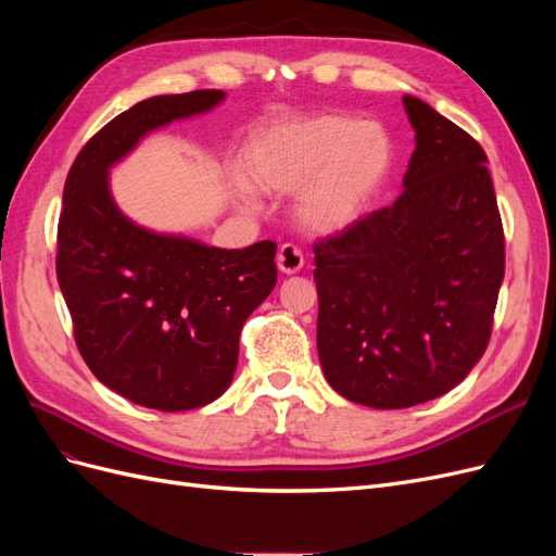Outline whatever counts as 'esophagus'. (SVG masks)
<instances>
[{"label":"esophagus","mask_w":556,"mask_h":556,"mask_svg":"<svg viewBox=\"0 0 556 556\" xmlns=\"http://www.w3.org/2000/svg\"><path fill=\"white\" fill-rule=\"evenodd\" d=\"M301 266H304V252L301 248H296L294 243H282L278 250V268L282 274H296L301 271Z\"/></svg>","instance_id":"34e87169"}]
</instances>
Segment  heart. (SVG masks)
<instances>
[{"label":"heart","instance_id":"heart-1","mask_svg":"<svg viewBox=\"0 0 556 556\" xmlns=\"http://www.w3.org/2000/svg\"><path fill=\"white\" fill-rule=\"evenodd\" d=\"M252 182L268 192L306 185L299 215L315 231H339L371 204L392 169V141L378 123L319 113L264 129L245 150ZM248 192V185L239 182Z\"/></svg>","mask_w":556,"mask_h":556}]
</instances>
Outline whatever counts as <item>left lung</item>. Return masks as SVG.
<instances>
[{
    "mask_svg": "<svg viewBox=\"0 0 556 556\" xmlns=\"http://www.w3.org/2000/svg\"><path fill=\"white\" fill-rule=\"evenodd\" d=\"M415 150L394 204L313 245L317 355L336 392L410 408L459 384L490 345L506 239L482 146L403 97Z\"/></svg>",
    "mask_w": 556,
    "mask_h": 556,
    "instance_id": "1",
    "label": "left lung"
}]
</instances>
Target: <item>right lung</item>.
I'll return each instance as SVG.
<instances>
[{
	"label": "right lung",
	"mask_w": 556,
	"mask_h": 556,
	"mask_svg": "<svg viewBox=\"0 0 556 556\" xmlns=\"http://www.w3.org/2000/svg\"><path fill=\"white\" fill-rule=\"evenodd\" d=\"M223 97L194 90L134 104L80 148L64 182L55 271L80 357L109 390L164 413L227 390L245 319L276 288L278 245L223 250L134 225L109 192V166L143 134Z\"/></svg>",
	"instance_id": "1"
}]
</instances>
